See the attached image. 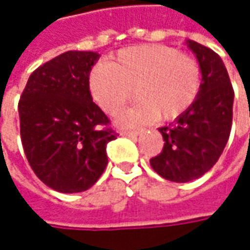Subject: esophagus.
Wrapping results in <instances>:
<instances>
[{
	"instance_id": "obj_1",
	"label": "esophagus",
	"mask_w": 250,
	"mask_h": 250,
	"mask_svg": "<svg viewBox=\"0 0 250 250\" xmlns=\"http://www.w3.org/2000/svg\"><path fill=\"white\" fill-rule=\"evenodd\" d=\"M142 133V130H133V131H128V130H125V131H122V135H125V137H138L140 134Z\"/></svg>"
}]
</instances>
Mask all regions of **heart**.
Listing matches in <instances>:
<instances>
[{
	"label": "heart",
	"instance_id": "heart-1",
	"mask_svg": "<svg viewBox=\"0 0 250 250\" xmlns=\"http://www.w3.org/2000/svg\"><path fill=\"white\" fill-rule=\"evenodd\" d=\"M202 70L194 56L168 45H137L122 49L112 63H98L88 74L92 101L116 115L133 99L137 104L117 119L131 127L156 120L171 122L192 106L201 91Z\"/></svg>",
	"mask_w": 250,
	"mask_h": 250
}]
</instances>
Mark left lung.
Here are the masks:
<instances>
[{
    "label": "left lung",
    "mask_w": 250,
    "mask_h": 250,
    "mask_svg": "<svg viewBox=\"0 0 250 250\" xmlns=\"http://www.w3.org/2000/svg\"><path fill=\"white\" fill-rule=\"evenodd\" d=\"M187 45L201 65V91L184 115L160 127L165 145L149 160L160 177L174 183H188L209 171L224 151L232 125L234 90L221 58L196 41L188 40Z\"/></svg>",
    "instance_id": "8db88e82"
}]
</instances>
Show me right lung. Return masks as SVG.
Segmentation results:
<instances>
[{
  "mask_svg": "<svg viewBox=\"0 0 250 250\" xmlns=\"http://www.w3.org/2000/svg\"><path fill=\"white\" fill-rule=\"evenodd\" d=\"M99 54L67 51L30 74L19 99L21 138L29 165L63 194L91 188L108 165L117 133L92 102L88 74Z\"/></svg>",
  "mask_w": 250,
  "mask_h": 250,
  "instance_id": "right-lung-1",
  "label": "right lung"
}]
</instances>
